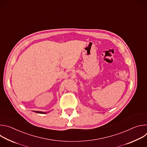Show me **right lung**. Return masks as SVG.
Instances as JSON below:
<instances>
[{
  "mask_svg": "<svg viewBox=\"0 0 147 147\" xmlns=\"http://www.w3.org/2000/svg\"><path fill=\"white\" fill-rule=\"evenodd\" d=\"M35 113H41V114H44V113H47V112H39V111H33Z\"/></svg>",
  "mask_w": 147,
  "mask_h": 147,
  "instance_id": "1",
  "label": "right lung"
}]
</instances>
